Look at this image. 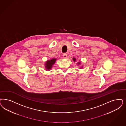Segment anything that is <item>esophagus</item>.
<instances>
[{
    "label": "esophagus",
    "mask_w": 126,
    "mask_h": 126,
    "mask_svg": "<svg viewBox=\"0 0 126 126\" xmlns=\"http://www.w3.org/2000/svg\"><path fill=\"white\" fill-rule=\"evenodd\" d=\"M67 57V54L66 53H64L63 54V58L64 59H66Z\"/></svg>",
    "instance_id": "esophagus-1"
}]
</instances>
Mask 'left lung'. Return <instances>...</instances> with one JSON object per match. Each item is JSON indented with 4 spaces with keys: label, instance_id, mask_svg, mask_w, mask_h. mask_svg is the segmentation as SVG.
I'll return each mask as SVG.
<instances>
[{
    "label": "left lung",
    "instance_id": "left-lung-1",
    "mask_svg": "<svg viewBox=\"0 0 126 126\" xmlns=\"http://www.w3.org/2000/svg\"><path fill=\"white\" fill-rule=\"evenodd\" d=\"M73 61H74V62H75V61H76V59L75 58H73ZM80 62H78V63H77V64H78V65H79V64H80Z\"/></svg>",
    "mask_w": 126,
    "mask_h": 126
}]
</instances>
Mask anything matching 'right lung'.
Returning a JSON list of instances; mask_svg holds the SVG:
<instances>
[{
    "mask_svg": "<svg viewBox=\"0 0 126 126\" xmlns=\"http://www.w3.org/2000/svg\"><path fill=\"white\" fill-rule=\"evenodd\" d=\"M56 60V59H52L50 60H48L45 63V68L46 70H49L51 69L52 65H54Z\"/></svg>",
    "mask_w": 126,
    "mask_h": 126,
    "instance_id": "obj_1",
    "label": "right lung"
}]
</instances>
